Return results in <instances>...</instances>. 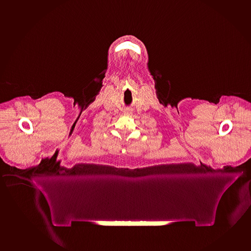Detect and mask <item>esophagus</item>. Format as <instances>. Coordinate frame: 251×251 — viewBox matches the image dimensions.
<instances>
[{
	"label": "esophagus",
	"mask_w": 251,
	"mask_h": 251,
	"mask_svg": "<svg viewBox=\"0 0 251 251\" xmlns=\"http://www.w3.org/2000/svg\"><path fill=\"white\" fill-rule=\"evenodd\" d=\"M124 114L125 115H131L132 114V110L131 109H130V108H128V109H126L124 111Z\"/></svg>",
	"instance_id": "34e87169"
}]
</instances>
